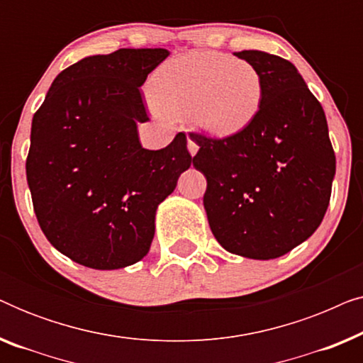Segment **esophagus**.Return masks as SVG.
I'll list each match as a JSON object with an SVG mask.
<instances>
[{
    "mask_svg": "<svg viewBox=\"0 0 363 363\" xmlns=\"http://www.w3.org/2000/svg\"><path fill=\"white\" fill-rule=\"evenodd\" d=\"M186 147H188V152H190V155L193 157V155H196V152H198V143L193 140V138H190L188 137V143H186Z\"/></svg>",
    "mask_w": 363,
    "mask_h": 363,
    "instance_id": "34e87169",
    "label": "esophagus"
}]
</instances>
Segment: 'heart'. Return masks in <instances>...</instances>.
I'll list each match as a JSON object with an SVG mask.
<instances>
[{"label": "heart", "instance_id": "b5f03b06", "mask_svg": "<svg viewBox=\"0 0 363 363\" xmlns=\"http://www.w3.org/2000/svg\"><path fill=\"white\" fill-rule=\"evenodd\" d=\"M150 96L170 116H190L213 137L236 135L261 111L264 82L255 64L221 52H190L152 76Z\"/></svg>", "mask_w": 363, "mask_h": 363}]
</instances>
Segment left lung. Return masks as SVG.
I'll list each match as a JSON object with an SVG mask.
<instances>
[{
	"mask_svg": "<svg viewBox=\"0 0 363 363\" xmlns=\"http://www.w3.org/2000/svg\"><path fill=\"white\" fill-rule=\"evenodd\" d=\"M236 56L261 72V111L236 135L191 132L200 147L193 165L206 177L203 205L216 241L233 255L274 259L319 228L335 153L324 108L294 64L262 51Z\"/></svg>",
	"mask_w": 363,
	"mask_h": 363,
	"instance_id": "obj_1",
	"label": "left lung"
}]
</instances>
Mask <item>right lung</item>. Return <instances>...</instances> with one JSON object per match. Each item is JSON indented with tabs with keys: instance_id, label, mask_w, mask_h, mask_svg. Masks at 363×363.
Instances as JSON below:
<instances>
[{
	"instance_id": "1",
	"label": "right lung",
	"mask_w": 363,
	"mask_h": 363,
	"mask_svg": "<svg viewBox=\"0 0 363 363\" xmlns=\"http://www.w3.org/2000/svg\"><path fill=\"white\" fill-rule=\"evenodd\" d=\"M167 49L89 56L54 79L33 117L26 160L38 223L59 252L92 269L140 261L155 213L191 165L186 135L162 150L138 140L147 122L140 86Z\"/></svg>"
}]
</instances>
